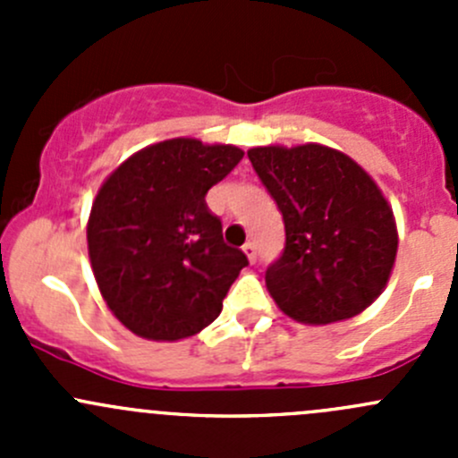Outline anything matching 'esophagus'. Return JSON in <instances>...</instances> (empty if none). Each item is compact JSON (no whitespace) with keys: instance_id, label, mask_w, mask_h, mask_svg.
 <instances>
[{"instance_id":"34e87169","label":"esophagus","mask_w":458,"mask_h":458,"mask_svg":"<svg viewBox=\"0 0 458 458\" xmlns=\"http://www.w3.org/2000/svg\"><path fill=\"white\" fill-rule=\"evenodd\" d=\"M243 252H246L248 261H250V263L257 261V248H255V243H252V242L243 243Z\"/></svg>"}]
</instances>
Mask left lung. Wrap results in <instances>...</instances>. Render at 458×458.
I'll return each instance as SVG.
<instances>
[{
    "instance_id": "left-lung-1",
    "label": "left lung",
    "mask_w": 458,
    "mask_h": 458,
    "mask_svg": "<svg viewBox=\"0 0 458 458\" xmlns=\"http://www.w3.org/2000/svg\"><path fill=\"white\" fill-rule=\"evenodd\" d=\"M248 157L284 215V255L266 270L279 310L306 326L366 310L386 288L399 248L377 182L352 157L321 143L259 146Z\"/></svg>"
}]
</instances>
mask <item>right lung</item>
<instances>
[{
	"label": "right lung",
	"mask_w": 458,
	"mask_h": 458,
	"mask_svg": "<svg viewBox=\"0 0 458 458\" xmlns=\"http://www.w3.org/2000/svg\"><path fill=\"white\" fill-rule=\"evenodd\" d=\"M242 157L230 143L177 137L141 148L101 183L86 228L92 275L110 312L141 339L201 332L248 266L206 206Z\"/></svg>",
	"instance_id": "right-lung-1"
}]
</instances>
